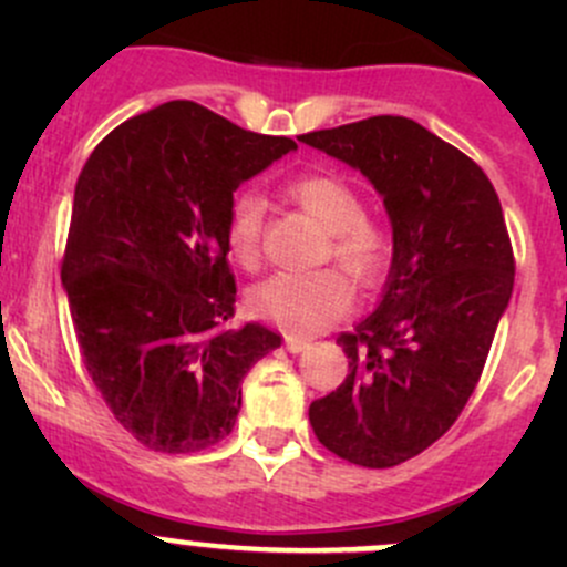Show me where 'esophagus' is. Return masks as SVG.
<instances>
[{
	"label": "esophagus",
	"mask_w": 567,
	"mask_h": 567,
	"mask_svg": "<svg viewBox=\"0 0 567 567\" xmlns=\"http://www.w3.org/2000/svg\"><path fill=\"white\" fill-rule=\"evenodd\" d=\"M285 348H288L290 353H301L310 348V340H301V337H285Z\"/></svg>",
	"instance_id": "esophagus-1"
}]
</instances>
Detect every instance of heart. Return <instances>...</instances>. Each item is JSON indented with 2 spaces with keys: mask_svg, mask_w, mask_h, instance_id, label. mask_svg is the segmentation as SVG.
Here are the masks:
<instances>
[{
  "mask_svg": "<svg viewBox=\"0 0 567 567\" xmlns=\"http://www.w3.org/2000/svg\"><path fill=\"white\" fill-rule=\"evenodd\" d=\"M285 194L312 216L326 233V257L352 274L362 290H375L392 271L394 236L384 221L364 214L357 188L337 175H299ZM266 205L255 194H238L227 210V249L244 268L260 262ZM346 270V271H347ZM344 271V272H346ZM341 268L310 274H274L249 293V310L288 334H316L340 320L353 305V284Z\"/></svg>",
  "mask_w": 567,
  "mask_h": 567,
  "instance_id": "1",
  "label": "heart"
}]
</instances>
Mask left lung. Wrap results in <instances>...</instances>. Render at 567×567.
Masks as SVG:
<instances>
[{"label":"left lung","instance_id":"obj_1","mask_svg":"<svg viewBox=\"0 0 567 567\" xmlns=\"http://www.w3.org/2000/svg\"><path fill=\"white\" fill-rule=\"evenodd\" d=\"M384 197L394 262L379 310L337 342L348 375L310 403L318 442L390 468L444 436L472 398L513 293L516 257L488 175L409 117L301 134Z\"/></svg>","mask_w":567,"mask_h":567}]
</instances>
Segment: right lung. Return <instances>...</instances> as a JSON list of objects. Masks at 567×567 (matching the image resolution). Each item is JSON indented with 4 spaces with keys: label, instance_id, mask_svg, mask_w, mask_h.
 I'll return each instance as SVG.
<instances>
[{
    "label": "right lung",
    "instance_id": "1",
    "mask_svg": "<svg viewBox=\"0 0 567 567\" xmlns=\"http://www.w3.org/2000/svg\"><path fill=\"white\" fill-rule=\"evenodd\" d=\"M194 101H169L109 131L84 162L62 255L79 353L114 420L156 453L230 436L241 381L282 337L227 329L233 192L285 153Z\"/></svg>",
    "mask_w": 567,
    "mask_h": 567
}]
</instances>
